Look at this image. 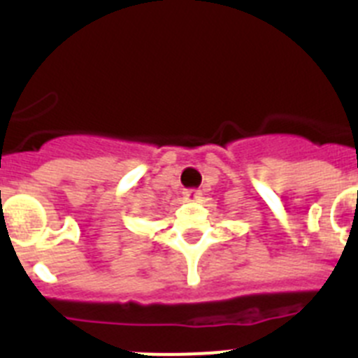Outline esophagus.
Instances as JSON below:
<instances>
[{"instance_id": "1", "label": "esophagus", "mask_w": 358, "mask_h": 358, "mask_svg": "<svg viewBox=\"0 0 358 358\" xmlns=\"http://www.w3.org/2000/svg\"><path fill=\"white\" fill-rule=\"evenodd\" d=\"M183 198L187 201H196L199 198V191H196V189H187V191H183Z\"/></svg>"}]
</instances>
